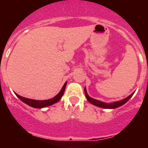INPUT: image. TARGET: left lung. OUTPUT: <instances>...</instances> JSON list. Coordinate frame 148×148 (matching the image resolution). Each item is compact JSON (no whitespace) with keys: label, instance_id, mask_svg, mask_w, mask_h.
<instances>
[{"label":"left lung","instance_id":"obj_1","mask_svg":"<svg viewBox=\"0 0 148 148\" xmlns=\"http://www.w3.org/2000/svg\"><path fill=\"white\" fill-rule=\"evenodd\" d=\"M84 94H85V97H87L88 99V101L91 103L92 104H95V105L97 106V107H100V108H109V109H113V108H117L120 106L123 105L124 103H126L127 101H128L129 99L131 98L132 97V95H134L133 94H131L130 96H128L127 97H126L125 99H123L121 101H116V102H113V103H104V102H102V101H97V100H95L94 98H91L88 96V93L86 91V89L84 88Z\"/></svg>","mask_w":148,"mask_h":148}]
</instances>
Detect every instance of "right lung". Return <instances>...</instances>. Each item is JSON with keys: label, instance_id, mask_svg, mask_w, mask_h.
Segmentation results:
<instances>
[{"label": "right lung", "instance_id": "obj_1", "mask_svg": "<svg viewBox=\"0 0 148 148\" xmlns=\"http://www.w3.org/2000/svg\"><path fill=\"white\" fill-rule=\"evenodd\" d=\"M66 85H67V82L64 84L62 89L60 90V91L59 92V94H58V95H56L55 97H53V98L49 99V100H45V101H36V100H32V99L23 97H21V96H20V95H17V94H15V95H17V97H18L20 100H21L24 103H27V105L31 106V107H32V108H45V107H47V106L52 105V104H53V103H57L58 101H60V99L61 98V97H62L63 95H64V92Z\"/></svg>", "mask_w": 148, "mask_h": 148}]
</instances>
